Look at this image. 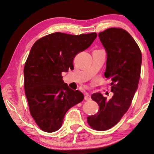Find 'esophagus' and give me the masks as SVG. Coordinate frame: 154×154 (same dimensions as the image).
Wrapping results in <instances>:
<instances>
[{"instance_id": "obj_1", "label": "esophagus", "mask_w": 154, "mask_h": 154, "mask_svg": "<svg viewBox=\"0 0 154 154\" xmlns=\"http://www.w3.org/2000/svg\"><path fill=\"white\" fill-rule=\"evenodd\" d=\"M84 99H85V100H86V101H89V100H91V96L88 93L86 92L85 94V96H84Z\"/></svg>"}]
</instances>
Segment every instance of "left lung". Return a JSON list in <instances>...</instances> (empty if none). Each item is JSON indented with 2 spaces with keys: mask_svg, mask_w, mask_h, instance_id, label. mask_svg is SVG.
I'll return each instance as SVG.
<instances>
[{
  "mask_svg": "<svg viewBox=\"0 0 154 154\" xmlns=\"http://www.w3.org/2000/svg\"><path fill=\"white\" fill-rule=\"evenodd\" d=\"M98 36L107 54L104 76L111 79L114 94L108 100L102 94H93L92 99L100 109L87 121L93 129L104 131L117 124L130 108L138 88L142 58L139 46L125 30L110 28Z\"/></svg>",
  "mask_w": 154,
  "mask_h": 154,
  "instance_id": "left-lung-1",
  "label": "left lung"
}]
</instances>
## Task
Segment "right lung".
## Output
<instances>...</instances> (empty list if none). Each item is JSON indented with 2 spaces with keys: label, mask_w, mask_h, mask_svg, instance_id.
Here are the masks:
<instances>
[{
  "label": "right lung",
  "mask_w": 154,
  "mask_h": 154,
  "mask_svg": "<svg viewBox=\"0 0 154 154\" xmlns=\"http://www.w3.org/2000/svg\"><path fill=\"white\" fill-rule=\"evenodd\" d=\"M96 37V32H55L38 40L31 48L24 68V91L30 114L42 130H59L66 113L83 100V94L70 88L61 74L74 67L75 56Z\"/></svg>",
  "instance_id": "1"
}]
</instances>
